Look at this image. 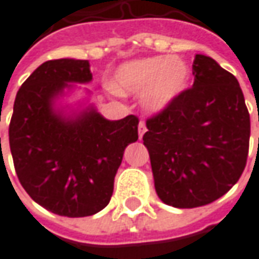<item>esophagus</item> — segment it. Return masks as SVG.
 <instances>
[{
    "instance_id": "34e87169",
    "label": "esophagus",
    "mask_w": 259,
    "mask_h": 259,
    "mask_svg": "<svg viewBox=\"0 0 259 259\" xmlns=\"http://www.w3.org/2000/svg\"><path fill=\"white\" fill-rule=\"evenodd\" d=\"M145 132H146V124H145V121H139V138L142 139V136L145 135Z\"/></svg>"
}]
</instances>
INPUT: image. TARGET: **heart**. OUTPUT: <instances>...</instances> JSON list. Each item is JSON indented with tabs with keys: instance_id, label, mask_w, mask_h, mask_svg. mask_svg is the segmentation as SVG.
Returning <instances> with one entry per match:
<instances>
[{
	"instance_id": "1",
	"label": "heart",
	"mask_w": 259,
	"mask_h": 259,
	"mask_svg": "<svg viewBox=\"0 0 259 259\" xmlns=\"http://www.w3.org/2000/svg\"><path fill=\"white\" fill-rule=\"evenodd\" d=\"M190 82V68L181 58L149 56L123 63L111 81L117 94H142L143 107L161 111L181 96Z\"/></svg>"
}]
</instances>
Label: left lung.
Wrapping results in <instances>:
<instances>
[{
  "instance_id": "left-lung-1",
  "label": "left lung",
  "mask_w": 259,
  "mask_h": 259,
  "mask_svg": "<svg viewBox=\"0 0 259 259\" xmlns=\"http://www.w3.org/2000/svg\"><path fill=\"white\" fill-rule=\"evenodd\" d=\"M194 84L146 120L155 190L165 204L206 206L238 183L246 165L251 120L238 79L196 55Z\"/></svg>"
}]
</instances>
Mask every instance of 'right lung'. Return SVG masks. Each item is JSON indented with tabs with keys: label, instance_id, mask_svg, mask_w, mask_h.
<instances>
[{
	"label": "right lung",
	"instance_id": "obj_1",
	"mask_svg": "<svg viewBox=\"0 0 259 259\" xmlns=\"http://www.w3.org/2000/svg\"><path fill=\"white\" fill-rule=\"evenodd\" d=\"M91 79L88 61L41 63L20 87L8 129L23 188L41 207L66 218L91 216L107 206L124 149L139 138L133 114L107 120L93 106L73 114L55 107L69 82Z\"/></svg>",
	"mask_w": 259,
	"mask_h": 259
}]
</instances>
